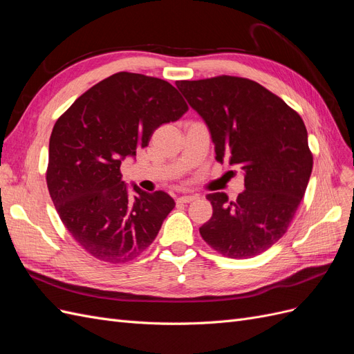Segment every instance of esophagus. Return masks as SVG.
<instances>
[{"label":"esophagus","mask_w":354,"mask_h":354,"mask_svg":"<svg viewBox=\"0 0 354 354\" xmlns=\"http://www.w3.org/2000/svg\"><path fill=\"white\" fill-rule=\"evenodd\" d=\"M195 199H196V196H180L177 199V202H180V203H189V202L195 201Z\"/></svg>","instance_id":"1"}]
</instances>
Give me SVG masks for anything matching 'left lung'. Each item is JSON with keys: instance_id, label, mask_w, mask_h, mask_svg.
I'll return each instance as SVG.
<instances>
[{"instance_id": "8db88e82", "label": "left lung", "mask_w": 354, "mask_h": 354, "mask_svg": "<svg viewBox=\"0 0 354 354\" xmlns=\"http://www.w3.org/2000/svg\"><path fill=\"white\" fill-rule=\"evenodd\" d=\"M209 128L216 159L239 165L245 190L236 201L216 192L202 239L229 259H251L286 233L313 168L306 125L292 108L259 82L221 75L177 81Z\"/></svg>"}]
</instances>
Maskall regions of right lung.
Returning a JSON list of instances; mask_svg holds the SVG:
<instances>
[{"label":"right lung","mask_w":354,"mask_h":354,"mask_svg":"<svg viewBox=\"0 0 354 354\" xmlns=\"http://www.w3.org/2000/svg\"><path fill=\"white\" fill-rule=\"evenodd\" d=\"M189 111L169 82L118 72L93 85L53 127L47 186L72 238L97 260L127 263L151 245L176 207L162 190L133 186L121 164L149 145L158 127Z\"/></svg>","instance_id":"obj_1"}]
</instances>
